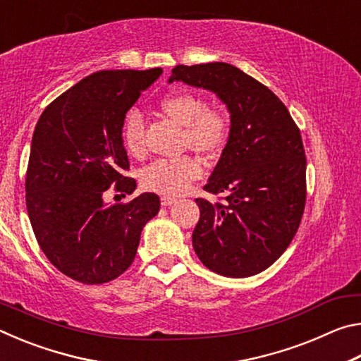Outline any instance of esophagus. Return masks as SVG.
<instances>
[{
	"instance_id": "esophagus-1",
	"label": "esophagus",
	"mask_w": 361,
	"mask_h": 361,
	"mask_svg": "<svg viewBox=\"0 0 361 361\" xmlns=\"http://www.w3.org/2000/svg\"><path fill=\"white\" fill-rule=\"evenodd\" d=\"M176 200V197H173V195H162L161 197V204L164 205V207H169V205H172L173 202Z\"/></svg>"
}]
</instances>
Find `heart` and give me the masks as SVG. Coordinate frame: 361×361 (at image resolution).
I'll use <instances>...</instances> for the list:
<instances>
[{
    "label": "heart",
    "mask_w": 361,
    "mask_h": 361,
    "mask_svg": "<svg viewBox=\"0 0 361 361\" xmlns=\"http://www.w3.org/2000/svg\"><path fill=\"white\" fill-rule=\"evenodd\" d=\"M162 111L183 126V146L205 156H215L224 149L231 138V116L216 105H207L202 95L178 92L166 97L161 103ZM146 118L138 108L127 111L122 124V140L133 156H143ZM204 169L195 156L159 159L142 170L140 181L148 191L164 195H178L188 191L192 181L200 178Z\"/></svg>",
    "instance_id": "b5f03b06"
}]
</instances>
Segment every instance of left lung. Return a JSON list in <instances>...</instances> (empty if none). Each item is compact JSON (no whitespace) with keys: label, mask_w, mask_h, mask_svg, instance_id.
Masks as SVG:
<instances>
[{"label":"left lung","mask_w":361,"mask_h":361,"mask_svg":"<svg viewBox=\"0 0 361 361\" xmlns=\"http://www.w3.org/2000/svg\"><path fill=\"white\" fill-rule=\"evenodd\" d=\"M169 81L212 90L231 113V138L204 186L224 204L195 199L194 252L219 276H256L283 255L301 223L307 189L299 127L271 89L229 63L176 65Z\"/></svg>","instance_id":"obj_1"}]
</instances>
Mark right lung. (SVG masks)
I'll return each mask as SVG.
<instances>
[{"label":"right lung","mask_w":361,"mask_h":361,"mask_svg":"<svg viewBox=\"0 0 361 361\" xmlns=\"http://www.w3.org/2000/svg\"><path fill=\"white\" fill-rule=\"evenodd\" d=\"M162 68L105 70L49 103L32 138L25 176L30 223L42 253L76 282L100 285L135 259L143 226L161 199L145 192L105 204L109 188L132 194L137 183L122 142L126 113Z\"/></svg>","instance_id":"obj_1"}]
</instances>
